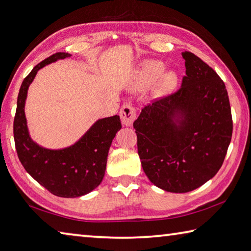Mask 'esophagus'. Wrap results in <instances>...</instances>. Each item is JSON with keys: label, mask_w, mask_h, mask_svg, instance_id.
I'll return each instance as SVG.
<instances>
[{"label": "esophagus", "mask_w": 251, "mask_h": 251, "mask_svg": "<svg viewBox=\"0 0 251 251\" xmlns=\"http://www.w3.org/2000/svg\"><path fill=\"white\" fill-rule=\"evenodd\" d=\"M120 117L122 124L125 126H131L136 119V110L134 106H132L131 103H126V105L122 106L120 110Z\"/></svg>", "instance_id": "34e87169"}]
</instances>
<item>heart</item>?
<instances>
[{
	"mask_svg": "<svg viewBox=\"0 0 251 251\" xmlns=\"http://www.w3.org/2000/svg\"><path fill=\"white\" fill-rule=\"evenodd\" d=\"M165 67L162 62L146 61L141 65L138 73H136L134 81L132 83V88L143 89L155 83L160 77L157 85L158 95H164V94L172 92L177 84V76L173 72H167L163 75Z\"/></svg>",
	"mask_w": 251,
	"mask_h": 251,
	"instance_id": "1",
	"label": "heart"
}]
</instances>
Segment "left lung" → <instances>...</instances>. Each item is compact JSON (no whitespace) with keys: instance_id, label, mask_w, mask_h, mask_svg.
I'll list each match as a JSON object with an SVG mask.
<instances>
[{"instance_id":"left-lung-1","label":"left lung","mask_w":251,"mask_h":251,"mask_svg":"<svg viewBox=\"0 0 251 251\" xmlns=\"http://www.w3.org/2000/svg\"><path fill=\"white\" fill-rule=\"evenodd\" d=\"M182 58L180 88L145 106L133 124L145 175L156 187L176 193L215 176L233 133L224 82L192 52H182Z\"/></svg>"}]
</instances>
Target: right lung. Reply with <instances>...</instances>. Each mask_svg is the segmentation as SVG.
Instances as JSON below:
<instances>
[{
	"label": "right lung",
	"instance_id": "add662e5",
	"mask_svg": "<svg viewBox=\"0 0 251 251\" xmlns=\"http://www.w3.org/2000/svg\"><path fill=\"white\" fill-rule=\"evenodd\" d=\"M68 56L71 54L56 52L38 63L24 78L17 97L13 132L18 158L26 172L52 195L77 198L91 192L101 182L108 152L121 129V121L119 116L98 120L81 140L63 150L44 149L30 139L24 111L28 87L41 68Z\"/></svg>",
	"mask_w": 251,
	"mask_h": 251
}]
</instances>
